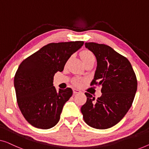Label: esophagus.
<instances>
[{
    "label": "esophagus",
    "instance_id": "obj_1",
    "mask_svg": "<svg viewBox=\"0 0 149 149\" xmlns=\"http://www.w3.org/2000/svg\"><path fill=\"white\" fill-rule=\"evenodd\" d=\"M81 92V91L78 90L77 89H73V93H74V94H77V93H79Z\"/></svg>",
    "mask_w": 149,
    "mask_h": 149
}]
</instances>
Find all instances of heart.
Listing matches in <instances>:
<instances>
[{"instance_id": "b5f03b06", "label": "heart", "mask_w": 149, "mask_h": 149, "mask_svg": "<svg viewBox=\"0 0 149 149\" xmlns=\"http://www.w3.org/2000/svg\"><path fill=\"white\" fill-rule=\"evenodd\" d=\"M81 57L84 64L86 63V62L90 61H95V57L94 54L89 50H84L81 53ZM82 83H83V81L79 79H74L72 81V83L74 84L75 86L81 85Z\"/></svg>"}]
</instances>
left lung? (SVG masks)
I'll use <instances>...</instances> for the list:
<instances>
[{"instance_id": "obj_1", "label": "left lung", "mask_w": 149, "mask_h": 149, "mask_svg": "<svg viewBox=\"0 0 149 149\" xmlns=\"http://www.w3.org/2000/svg\"><path fill=\"white\" fill-rule=\"evenodd\" d=\"M85 47L95 56L97 66L91 86L101 87L102 95L95 101L85 93L87 101L81 107L84 121L96 129L115 126L132 106L137 90V79L130 62L110 46L94 42Z\"/></svg>"}]
</instances>
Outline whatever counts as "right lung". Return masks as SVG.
I'll return each mask as SVG.
<instances>
[{"label":"right lung","mask_w":149,"mask_h":149,"mask_svg":"<svg viewBox=\"0 0 149 149\" xmlns=\"http://www.w3.org/2000/svg\"><path fill=\"white\" fill-rule=\"evenodd\" d=\"M83 41L50 43L25 58L14 77L17 101L25 119L37 128L49 129L59 122L64 105L72 95L71 88L53 86L54 76L62 72Z\"/></svg>","instance_id":"right-lung-1"}]
</instances>
